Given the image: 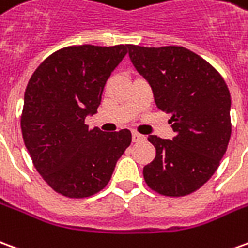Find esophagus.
I'll list each match as a JSON object with an SVG mask.
<instances>
[{
  "label": "esophagus",
  "instance_id": "obj_1",
  "mask_svg": "<svg viewBox=\"0 0 248 248\" xmlns=\"http://www.w3.org/2000/svg\"><path fill=\"white\" fill-rule=\"evenodd\" d=\"M131 138H133V142H143L146 140L145 136H141V134H138V133H133Z\"/></svg>",
  "mask_w": 248,
  "mask_h": 248
}]
</instances>
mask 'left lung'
I'll return each mask as SVG.
<instances>
[{
    "label": "left lung",
    "instance_id": "obj_1",
    "mask_svg": "<svg viewBox=\"0 0 248 248\" xmlns=\"http://www.w3.org/2000/svg\"><path fill=\"white\" fill-rule=\"evenodd\" d=\"M136 70L157 107L170 114L172 140L149 136L154 160L143 168L149 188L164 196L189 195L216 172L231 137V95L214 67L184 46H129Z\"/></svg>",
    "mask_w": 248,
    "mask_h": 248
}]
</instances>
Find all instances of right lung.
I'll use <instances>...</instances> for the list:
<instances>
[{
	"label": "right lung",
	"mask_w": 248,
	"mask_h": 248,
	"mask_svg": "<svg viewBox=\"0 0 248 248\" xmlns=\"http://www.w3.org/2000/svg\"><path fill=\"white\" fill-rule=\"evenodd\" d=\"M129 46H72L43 62L29 79L21 115L22 138L34 168L58 193L83 199L110 181L131 142L127 129L88 130L107 79Z\"/></svg>",
	"instance_id": "right-lung-1"
}]
</instances>
